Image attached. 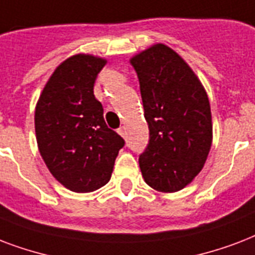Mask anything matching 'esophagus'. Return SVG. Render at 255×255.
Listing matches in <instances>:
<instances>
[{
	"label": "esophagus",
	"instance_id": "esophagus-1",
	"mask_svg": "<svg viewBox=\"0 0 255 255\" xmlns=\"http://www.w3.org/2000/svg\"><path fill=\"white\" fill-rule=\"evenodd\" d=\"M118 134H120V135H122V137H125V135H126V130H125V128H124V126L118 129Z\"/></svg>",
	"mask_w": 255,
	"mask_h": 255
}]
</instances>
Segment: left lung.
I'll use <instances>...</instances> for the list:
<instances>
[{"instance_id":"obj_1","label":"left lung","mask_w":255,"mask_h":255,"mask_svg":"<svg viewBox=\"0 0 255 255\" xmlns=\"http://www.w3.org/2000/svg\"><path fill=\"white\" fill-rule=\"evenodd\" d=\"M137 72L149 145L139 155L145 182L161 193L182 190L199 174L213 142L206 90L178 53L154 43L130 58Z\"/></svg>"}]
</instances>
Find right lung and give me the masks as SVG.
I'll list each match as a JSON object with an SVG mask.
<instances>
[{"instance_id":"right-lung-1","label":"right lung","mask_w":255,"mask_h":255,"mask_svg":"<svg viewBox=\"0 0 255 255\" xmlns=\"http://www.w3.org/2000/svg\"><path fill=\"white\" fill-rule=\"evenodd\" d=\"M108 61L76 54L61 62L47 80L34 112L39 154L54 178L76 193L109 182L125 141L104 120L93 88Z\"/></svg>"}]
</instances>
